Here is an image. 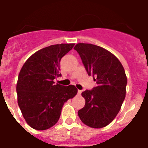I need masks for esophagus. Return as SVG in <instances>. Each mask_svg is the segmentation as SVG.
<instances>
[{"label":"esophagus","mask_w":148,"mask_h":148,"mask_svg":"<svg viewBox=\"0 0 148 148\" xmlns=\"http://www.w3.org/2000/svg\"><path fill=\"white\" fill-rule=\"evenodd\" d=\"M82 90H78V95H81V94H82Z\"/></svg>","instance_id":"1"}]
</instances>
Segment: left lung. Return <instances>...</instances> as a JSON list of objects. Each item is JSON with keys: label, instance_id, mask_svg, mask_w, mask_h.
I'll return each instance as SVG.
<instances>
[{"label": "left lung", "instance_id": "obj_1", "mask_svg": "<svg viewBox=\"0 0 148 148\" xmlns=\"http://www.w3.org/2000/svg\"><path fill=\"white\" fill-rule=\"evenodd\" d=\"M74 49L87 74L97 84L92 90L82 93L85 105L78 115L90 127H104L116 118L125 99L127 79L125 69L114 55L99 46L79 43Z\"/></svg>", "mask_w": 148, "mask_h": 148}]
</instances>
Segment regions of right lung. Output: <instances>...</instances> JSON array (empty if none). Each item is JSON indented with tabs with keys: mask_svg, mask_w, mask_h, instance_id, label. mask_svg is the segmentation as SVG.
Segmentation results:
<instances>
[{
	"mask_svg": "<svg viewBox=\"0 0 148 148\" xmlns=\"http://www.w3.org/2000/svg\"><path fill=\"white\" fill-rule=\"evenodd\" d=\"M75 44L43 48L30 56L22 66L17 83L18 104L23 118L33 129L47 130L58 122L62 107L78 92L74 85L55 84L61 76L60 61Z\"/></svg>",
	"mask_w": 148,
	"mask_h": 148,
	"instance_id": "1",
	"label": "right lung"
}]
</instances>
